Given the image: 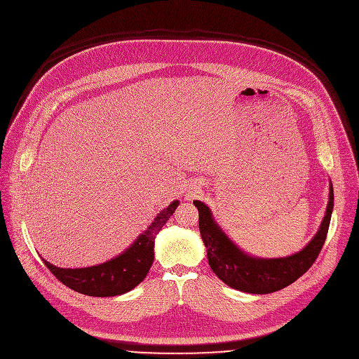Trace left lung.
Listing matches in <instances>:
<instances>
[{"label": "left lung", "mask_w": 359, "mask_h": 359, "mask_svg": "<svg viewBox=\"0 0 359 359\" xmlns=\"http://www.w3.org/2000/svg\"><path fill=\"white\" fill-rule=\"evenodd\" d=\"M194 205L199 212V232L213 273L239 292L269 294L287 287L313 266L327 238L334 208V188L330 181L325 215L314 238L302 250L285 257L263 259L248 255L222 231L208 205L201 201H194Z\"/></svg>", "instance_id": "8db88e82"}]
</instances>
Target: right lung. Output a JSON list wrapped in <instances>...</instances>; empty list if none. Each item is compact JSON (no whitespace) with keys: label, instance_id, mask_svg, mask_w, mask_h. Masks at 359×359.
<instances>
[{"label":"right lung","instance_id":"1","mask_svg":"<svg viewBox=\"0 0 359 359\" xmlns=\"http://www.w3.org/2000/svg\"><path fill=\"white\" fill-rule=\"evenodd\" d=\"M180 201H172L164 208L151 225L116 257L89 267L63 269L43 263L69 289L92 297H114L124 294L146 278L154 262V239L167 221L172 217Z\"/></svg>","mask_w":359,"mask_h":359}]
</instances>
